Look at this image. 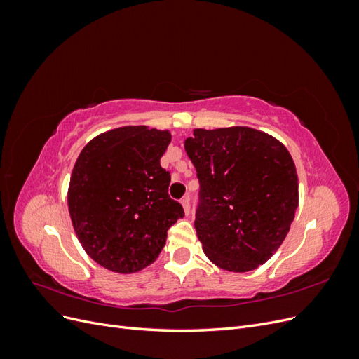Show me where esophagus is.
Wrapping results in <instances>:
<instances>
[{"label": "esophagus", "instance_id": "obj_1", "mask_svg": "<svg viewBox=\"0 0 359 359\" xmlns=\"http://www.w3.org/2000/svg\"><path fill=\"white\" fill-rule=\"evenodd\" d=\"M181 205H182V208H184V212L189 215L190 214V199L189 198L181 199Z\"/></svg>", "mask_w": 359, "mask_h": 359}]
</instances>
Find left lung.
Returning a JSON list of instances; mask_svg holds the SVG:
<instances>
[{
  "label": "left lung",
  "instance_id": "left-lung-1",
  "mask_svg": "<svg viewBox=\"0 0 359 359\" xmlns=\"http://www.w3.org/2000/svg\"><path fill=\"white\" fill-rule=\"evenodd\" d=\"M186 153L201 184L198 238L212 264L247 273L273 256L298 208V177L286 147L250 127L196 128Z\"/></svg>",
  "mask_w": 359,
  "mask_h": 359
}]
</instances>
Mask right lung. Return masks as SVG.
Masks as SVG:
<instances>
[{"label":"right lung","mask_w":359,"mask_h":359,"mask_svg":"<svg viewBox=\"0 0 359 359\" xmlns=\"http://www.w3.org/2000/svg\"><path fill=\"white\" fill-rule=\"evenodd\" d=\"M168 130L119 127L94 137L76 160L69 212L85 252L114 273L130 274L158 257L168 231L184 217L169 198L170 173L160 158Z\"/></svg>","instance_id":"add662e5"}]
</instances>
